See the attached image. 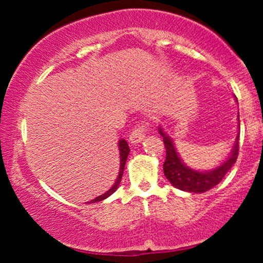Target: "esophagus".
<instances>
[{
	"label": "esophagus",
	"mask_w": 263,
	"mask_h": 263,
	"mask_svg": "<svg viewBox=\"0 0 263 263\" xmlns=\"http://www.w3.org/2000/svg\"><path fill=\"white\" fill-rule=\"evenodd\" d=\"M149 128V122L148 121H142L138 123L136 127L132 129V132L129 134V142L131 143H140L146 138V134Z\"/></svg>",
	"instance_id": "1"
}]
</instances>
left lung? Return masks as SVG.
I'll list each match as a JSON object with an SVG mask.
<instances>
[{
  "mask_svg": "<svg viewBox=\"0 0 263 263\" xmlns=\"http://www.w3.org/2000/svg\"><path fill=\"white\" fill-rule=\"evenodd\" d=\"M237 101V100H236ZM159 134L163 137L165 147V161L163 163L164 176L176 188L190 193H204L214 188L221 182L225 174L231 170L232 165L236 162L238 156V135L236 137V143L231 151L229 158L220 164L215 170L209 172H198L190 170L182 162L178 156L174 144L171 137L163 132L159 127Z\"/></svg>",
  "mask_w": 263,
  "mask_h": 263,
  "instance_id": "obj_1",
  "label": "left lung"
}]
</instances>
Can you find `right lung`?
<instances>
[{
    "label": "right lung",
    "mask_w": 263,
    "mask_h": 263,
    "mask_svg": "<svg viewBox=\"0 0 263 263\" xmlns=\"http://www.w3.org/2000/svg\"><path fill=\"white\" fill-rule=\"evenodd\" d=\"M119 149H120V173H119V177H117L116 182L112 186H111V189H108L105 194L100 195V197L92 199V200H90L89 203H96V201H101L104 200V199H106L110 197L112 193H115V190L119 188L120 183H121V179H122V174H123V170H125V164H126V161H127V156L129 153V147L127 144V142L125 140H120L119 142Z\"/></svg>",
    "instance_id": "obj_1"
}]
</instances>
